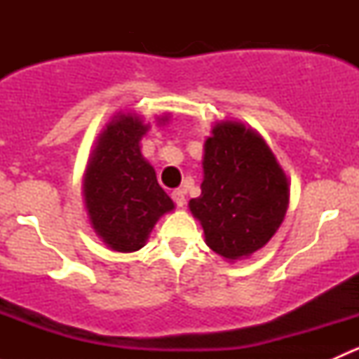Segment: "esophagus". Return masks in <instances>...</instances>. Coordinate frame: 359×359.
I'll list each match as a JSON object with an SVG mask.
<instances>
[{
    "label": "esophagus",
    "instance_id": "34e87169",
    "mask_svg": "<svg viewBox=\"0 0 359 359\" xmlns=\"http://www.w3.org/2000/svg\"><path fill=\"white\" fill-rule=\"evenodd\" d=\"M172 198H173V201H175L177 206L186 205V191H184V189L172 191Z\"/></svg>",
    "mask_w": 359,
    "mask_h": 359
}]
</instances>
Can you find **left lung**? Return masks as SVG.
<instances>
[{"label":"left lung","mask_w":359,"mask_h":359,"mask_svg":"<svg viewBox=\"0 0 359 359\" xmlns=\"http://www.w3.org/2000/svg\"><path fill=\"white\" fill-rule=\"evenodd\" d=\"M201 194L189 201L206 245L227 260L260 250L283 222L288 179L266 140L243 123L220 121L205 142Z\"/></svg>","instance_id":"left-lung-1"}]
</instances>
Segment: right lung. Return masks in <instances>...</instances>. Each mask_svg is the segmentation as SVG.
Instances as JSON below:
<instances>
[{"instance_id": "add662e5", "label": "right lung", "mask_w": 359, "mask_h": 359, "mask_svg": "<svg viewBox=\"0 0 359 359\" xmlns=\"http://www.w3.org/2000/svg\"><path fill=\"white\" fill-rule=\"evenodd\" d=\"M147 130L139 116L119 112L99 135L86 166L83 194L90 222L114 252L142 248L159 217L175 206L140 153Z\"/></svg>"}]
</instances>
